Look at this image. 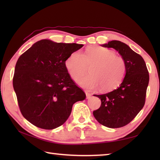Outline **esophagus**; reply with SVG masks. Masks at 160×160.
<instances>
[{"instance_id": "1", "label": "esophagus", "mask_w": 160, "mask_h": 160, "mask_svg": "<svg viewBox=\"0 0 160 160\" xmlns=\"http://www.w3.org/2000/svg\"><path fill=\"white\" fill-rule=\"evenodd\" d=\"M85 93H86V96H87V99H89V98L91 96V93H90L89 92H88V91H85Z\"/></svg>"}]
</instances>
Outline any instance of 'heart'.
<instances>
[{
  "instance_id": "heart-1",
  "label": "heart",
  "mask_w": 160,
  "mask_h": 160,
  "mask_svg": "<svg viewBox=\"0 0 160 160\" xmlns=\"http://www.w3.org/2000/svg\"><path fill=\"white\" fill-rule=\"evenodd\" d=\"M92 65L91 74L79 76L85 72L86 65ZM64 66L76 82L84 89L92 90L101 87L104 91L116 89L124 80L127 64L123 58L113 51L99 46L87 47L84 55L79 51L71 53L64 61Z\"/></svg>"
}]
</instances>
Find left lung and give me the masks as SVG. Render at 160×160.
I'll return each instance as SVG.
<instances>
[{
	"label": "left lung",
	"instance_id": "1",
	"mask_svg": "<svg viewBox=\"0 0 160 160\" xmlns=\"http://www.w3.org/2000/svg\"><path fill=\"white\" fill-rule=\"evenodd\" d=\"M118 52L127 64V73L118 89L102 95H94L101 100V106L93 114L105 127H122L131 122L145 104L149 74L142 57L127 44L111 40L102 45Z\"/></svg>",
	"mask_w": 160,
	"mask_h": 160
}]
</instances>
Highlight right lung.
Returning <instances> with one entry per match:
<instances>
[{
    "mask_svg": "<svg viewBox=\"0 0 160 160\" xmlns=\"http://www.w3.org/2000/svg\"><path fill=\"white\" fill-rule=\"evenodd\" d=\"M76 43L36 42L17 61L13 87L23 117L40 128H56L67 121L73 104L86 95L71 79L64 61L82 48Z\"/></svg>",
    "mask_w": 160,
    "mask_h": 160,
    "instance_id": "1",
    "label": "right lung"
}]
</instances>
